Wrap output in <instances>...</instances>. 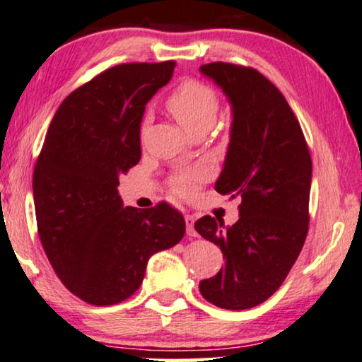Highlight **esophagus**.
I'll list each match as a JSON object with an SVG mask.
<instances>
[{"label":"esophagus","mask_w":362,"mask_h":362,"mask_svg":"<svg viewBox=\"0 0 362 362\" xmlns=\"http://www.w3.org/2000/svg\"><path fill=\"white\" fill-rule=\"evenodd\" d=\"M185 225H187V234H188V236H197L195 216H193V215H185Z\"/></svg>","instance_id":"obj_1"}]
</instances>
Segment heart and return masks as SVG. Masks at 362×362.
I'll return each mask as SVG.
<instances>
[{
  "instance_id": "heart-1",
  "label": "heart",
  "mask_w": 362,
  "mask_h": 362,
  "mask_svg": "<svg viewBox=\"0 0 362 362\" xmlns=\"http://www.w3.org/2000/svg\"><path fill=\"white\" fill-rule=\"evenodd\" d=\"M167 110L183 129L190 132L202 126H213L216 121L220 100L216 91L202 81H183L167 100ZM208 177V169L197 167L193 170L180 172L174 177V190L183 197H190L198 190L200 183Z\"/></svg>"
}]
</instances>
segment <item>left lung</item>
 I'll return each instance as SVG.
<instances>
[{"mask_svg": "<svg viewBox=\"0 0 362 362\" xmlns=\"http://www.w3.org/2000/svg\"><path fill=\"white\" fill-rule=\"evenodd\" d=\"M200 72L223 90L233 113L215 188L241 198L233 226L211 216L195 223L225 257V267L200 282V293L220 308L246 310L281 287L302 251L312 159L292 108L262 74L225 62L202 65Z\"/></svg>", "mask_w": 362, "mask_h": 362, "instance_id": "8db88e82", "label": "left lung"}]
</instances>
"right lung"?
<instances>
[{
    "mask_svg": "<svg viewBox=\"0 0 362 362\" xmlns=\"http://www.w3.org/2000/svg\"><path fill=\"white\" fill-rule=\"evenodd\" d=\"M175 62L123 64L72 91L55 111L33 177L40 243L55 274L91 305L131 297L152 254L175 246L185 220L167 203L126 206L119 175L141 159L146 105Z\"/></svg>",
    "mask_w": 362,
    "mask_h": 362,
    "instance_id": "right-lung-1",
    "label": "right lung"
}]
</instances>
